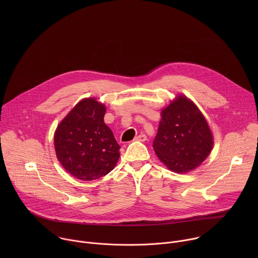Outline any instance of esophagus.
<instances>
[{
    "label": "esophagus",
    "instance_id": "34e87169",
    "mask_svg": "<svg viewBox=\"0 0 258 258\" xmlns=\"http://www.w3.org/2000/svg\"><path fill=\"white\" fill-rule=\"evenodd\" d=\"M135 140H136V141H140V142H144V141H146V140H147V137H146V135L141 134V135L137 136V137L135 138Z\"/></svg>",
    "mask_w": 258,
    "mask_h": 258
}]
</instances>
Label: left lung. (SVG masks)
Here are the masks:
<instances>
[{
	"label": "left lung",
	"mask_w": 258,
	"mask_h": 258,
	"mask_svg": "<svg viewBox=\"0 0 258 258\" xmlns=\"http://www.w3.org/2000/svg\"><path fill=\"white\" fill-rule=\"evenodd\" d=\"M212 134L197 106L178 96L161 112L153 148L158 158L172 171L195 169L212 149Z\"/></svg>",
	"instance_id": "1"
}]
</instances>
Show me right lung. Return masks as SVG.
<instances>
[{
  "instance_id": "1",
  "label": "right lung",
  "mask_w": 258,
  "mask_h": 258,
  "mask_svg": "<svg viewBox=\"0 0 258 258\" xmlns=\"http://www.w3.org/2000/svg\"><path fill=\"white\" fill-rule=\"evenodd\" d=\"M106 107L93 98L82 100L58 125L54 144L58 160L82 180L100 178L111 171L120 146L104 123Z\"/></svg>"
}]
</instances>
